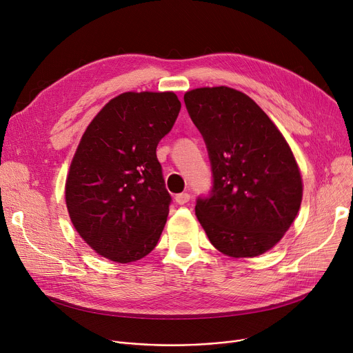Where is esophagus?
Masks as SVG:
<instances>
[{"label": "esophagus", "instance_id": "obj_1", "mask_svg": "<svg viewBox=\"0 0 353 353\" xmlns=\"http://www.w3.org/2000/svg\"><path fill=\"white\" fill-rule=\"evenodd\" d=\"M190 200V194L189 193H180L176 196V203L177 205H184V203H188Z\"/></svg>", "mask_w": 353, "mask_h": 353}]
</instances>
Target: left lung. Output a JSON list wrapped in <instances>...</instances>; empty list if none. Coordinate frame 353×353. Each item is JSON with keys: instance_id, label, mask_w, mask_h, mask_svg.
I'll return each instance as SVG.
<instances>
[{"instance_id": "obj_1", "label": "left lung", "mask_w": 353, "mask_h": 353, "mask_svg": "<svg viewBox=\"0 0 353 353\" xmlns=\"http://www.w3.org/2000/svg\"><path fill=\"white\" fill-rule=\"evenodd\" d=\"M206 143L212 189L196 200L210 243L232 257H254L288 232L302 201V177L289 144L250 97L229 87L184 94Z\"/></svg>"}]
</instances>
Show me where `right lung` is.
<instances>
[{"label":"right lung","mask_w":353,"mask_h":353,"mask_svg":"<svg viewBox=\"0 0 353 353\" xmlns=\"http://www.w3.org/2000/svg\"><path fill=\"white\" fill-rule=\"evenodd\" d=\"M174 92H124L87 127L70 165L65 203L84 242L113 262L150 253L172 196L156 148L180 111Z\"/></svg>","instance_id":"1"}]
</instances>
